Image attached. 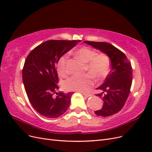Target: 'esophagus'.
<instances>
[{"mask_svg": "<svg viewBox=\"0 0 152 152\" xmlns=\"http://www.w3.org/2000/svg\"><path fill=\"white\" fill-rule=\"evenodd\" d=\"M82 94H83L84 96H86V97H87V98H89V97H90V96H91V94H86V93H82Z\"/></svg>", "mask_w": 152, "mask_h": 152, "instance_id": "1", "label": "esophagus"}]
</instances>
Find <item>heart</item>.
Returning <instances> with one entry per match:
<instances>
[{
  "mask_svg": "<svg viewBox=\"0 0 152 152\" xmlns=\"http://www.w3.org/2000/svg\"><path fill=\"white\" fill-rule=\"evenodd\" d=\"M75 57L86 64L85 72L87 74L73 76L63 83V89L67 91H77L81 93L88 92L94 84L93 77L97 82L105 79L110 72V61L104 54H98L95 50L90 48L81 47L73 53ZM67 56H62L57 63V71L59 76L67 75L66 63Z\"/></svg>",
  "mask_w": 152,
  "mask_h": 152,
  "instance_id": "b5f03b06",
  "label": "heart"
}]
</instances>
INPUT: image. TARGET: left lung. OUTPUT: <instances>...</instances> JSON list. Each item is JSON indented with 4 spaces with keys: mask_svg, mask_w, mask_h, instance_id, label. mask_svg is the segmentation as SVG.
Segmentation results:
<instances>
[{
    "mask_svg": "<svg viewBox=\"0 0 152 152\" xmlns=\"http://www.w3.org/2000/svg\"><path fill=\"white\" fill-rule=\"evenodd\" d=\"M84 42L107 54L111 61V71L103 84L97 88L102 91L96 96L102 98L103 105L94 113L103 117L113 115L122 110L129 94L132 79L131 64L126 55L112 44L90 41ZM104 93L105 94L102 96Z\"/></svg>",
    "mask_w": 152,
    "mask_h": 152,
    "instance_id": "obj_1",
    "label": "left lung"
}]
</instances>
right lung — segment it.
Instances as JSON below:
<instances>
[{"mask_svg": "<svg viewBox=\"0 0 152 152\" xmlns=\"http://www.w3.org/2000/svg\"><path fill=\"white\" fill-rule=\"evenodd\" d=\"M80 40H50L39 45L27 56L22 71L23 82L32 107L48 118H58L65 113L73 93H58L57 63Z\"/></svg>", "mask_w": 152, "mask_h": 152, "instance_id": "right-lung-1", "label": "right lung"}]
</instances>
